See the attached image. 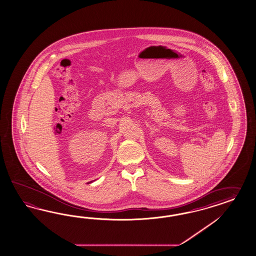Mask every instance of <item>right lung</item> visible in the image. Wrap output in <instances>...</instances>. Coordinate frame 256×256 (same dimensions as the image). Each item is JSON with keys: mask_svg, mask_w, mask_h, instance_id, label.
<instances>
[{"mask_svg": "<svg viewBox=\"0 0 256 256\" xmlns=\"http://www.w3.org/2000/svg\"><path fill=\"white\" fill-rule=\"evenodd\" d=\"M90 183H92V182H90Z\"/></svg>", "mask_w": 256, "mask_h": 256, "instance_id": "1", "label": "right lung"}]
</instances>
